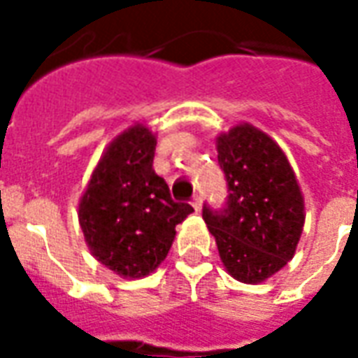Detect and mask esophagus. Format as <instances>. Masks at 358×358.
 I'll return each mask as SVG.
<instances>
[{
	"instance_id": "obj_1",
	"label": "esophagus",
	"mask_w": 358,
	"mask_h": 358,
	"mask_svg": "<svg viewBox=\"0 0 358 358\" xmlns=\"http://www.w3.org/2000/svg\"><path fill=\"white\" fill-rule=\"evenodd\" d=\"M192 205H194L195 210H201V205H203V197L199 194L194 195V199H192Z\"/></svg>"
}]
</instances>
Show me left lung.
Listing matches in <instances>:
<instances>
[{
  "label": "left lung",
  "mask_w": 358,
  "mask_h": 358,
  "mask_svg": "<svg viewBox=\"0 0 358 358\" xmlns=\"http://www.w3.org/2000/svg\"><path fill=\"white\" fill-rule=\"evenodd\" d=\"M217 149L228 197L220 209L205 203L203 220L226 270L243 284H259L295 253L305 222L303 195L282 149L253 126L222 134Z\"/></svg>",
  "instance_id": "left-lung-1"
}]
</instances>
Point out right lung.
Instances as JSON below:
<instances>
[{
	"instance_id": "obj_1",
	"label": "right lung",
	"mask_w": 358,
	"mask_h": 358,
	"mask_svg": "<svg viewBox=\"0 0 358 358\" xmlns=\"http://www.w3.org/2000/svg\"><path fill=\"white\" fill-rule=\"evenodd\" d=\"M157 140L145 126L120 134L95 166L78 218L88 248L118 276L141 278L163 263L176 224L194 210L174 201L153 171Z\"/></svg>"
}]
</instances>
